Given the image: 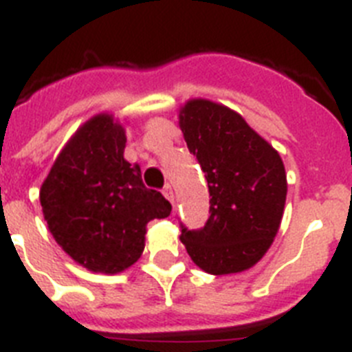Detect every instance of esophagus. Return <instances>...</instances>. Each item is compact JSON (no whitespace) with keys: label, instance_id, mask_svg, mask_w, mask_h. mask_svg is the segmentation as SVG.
Listing matches in <instances>:
<instances>
[{"label":"esophagus","instance_id":"34e87169","mask_svg":"<svg viewBox=\"0 0 352 352\" xmlns=\"http://www.w3.org/2000/svg\"><path fill=\"white\" fill-rule=\"evenodd\" d=\"M162 194H164V197H166L167 201H170V203H174V192H173V186H170V185H166V186H164V190H162Z\"/></svg>","mask_w":352,"mask_h":352}]
</instances>
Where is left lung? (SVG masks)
<instances>
[{"instance_id": "1", "label": "left lung", "mask_w": 352, "mask_h": 352, "mask_svg": "<svg viewBox=\"0 0 352 352\" xmlns=\"http://www.w3.org/2000/svg\"><path fill=\"white\" fill-rule=\"evenodd\" d=\"M179 129L206 174L210 219L182 226V243L203 272L241 273L272 247L284 214L287 176L280 155L241 114L206 98L179 109Z\"/></svg>"}]
</instances>
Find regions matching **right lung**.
Listing matches in <instances>:
<instances>
[{
    "label": "right lung",
    "instance_id": "obj_1",
    "mask_svg": "<svg viewBox=\"0 0 352 352\" xmlns=\"http://www.w3.org/2000/svg\"><path fill=\"white\" fill-rule=\"evenodd\" d=\"M125 129L113 114L89 118L68 139L40 188L49 231L72 259L93 273L125 272L144 250L149 220L170 203L146 188L141 167L123 157Z\"/></svg>",
    "mask_w": 352,
    "mask_h": 352
}]
</instances>
